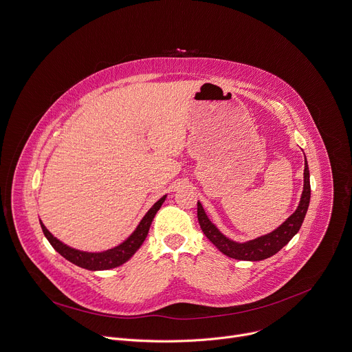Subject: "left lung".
Wrapping results in <instances>:
<instances>
[{
	"mask_svg": "<svg viewBox=\"0 0 352 352\" xmlns=\"http://www.w3.org/2000/svg\"><path fill=\"white\" fill-rule=\"evenodd\" d=\"M309 201H310V180H309V166L305 158L303 191H302L299 206L285 222H283L277 229L267 233V235H263L242 243L226 238L223 233L210 221L200 201H197V218L204 235L225 256L236 258V260L258 261L278 253L296 235L305 219Z\"/></svg>",
	"mask_w": 352,
	"mask_h": 352,
	"instance_id": "1",
	"label": "left lung"
}]
</instances>
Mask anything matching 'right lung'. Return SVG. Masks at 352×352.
<instances>
[{
  "label": "right lung",
  "mask_w": 352,
  "mask_h": 352,
  "mask_svg": "<svg viewBox=\"0 0 352 352\" xmlns=\"http://www.w3.org/2000/svg\"><path fill=\"white\" fill-rule=\"evenodd\" d=\"M165 199H166V196L161 197L148 210V212L144 215V218L137 225L135 230L124 242H122L120 245H117L111 249L103 250V252H84V250L69 248L65 243H63L61 241H58L56 236H53L50 230L43 225L42 221H41V226H42L45 236L47 238L50 245L56 249V252H58L64 258H67L72 264L91 270V271L110 270V268L124 264L141 248V245L144 243V241L148 235V230L152 223V219H153L155 214L158 212L160 208L162 207Z\"/></svg>",
  "instance_id": "1"
}]
</instances>
